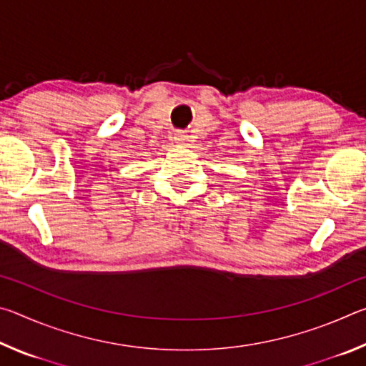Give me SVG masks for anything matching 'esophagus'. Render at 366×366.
Instances as JSON below:
<instances>
[{"mask_svg":"<svg viewBox=\"0 0 366 366\" xmlns=\"http://www.w3.org/2000/svg\"><path fill=\"white\" fill-rule=\"evenodd\" d=\"M174 140H176L177 145H185V142H187V137H185L184 134H176Z\"/></svg>","mask_w":366,"mask_h":366,"instance_id":"obj_1","label":"esophagus"}]
</instances>
